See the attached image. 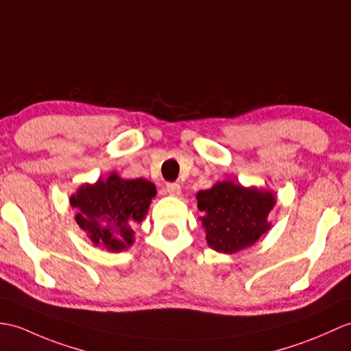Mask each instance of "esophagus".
Wrapping results in <instances>:
<instances>
[{
    "instance_id": "34e87169",
    "label": "esophagus",
    "mask_w": 351,
    "mask_h": 351,
    "mask_svg": "<svg viewBox=\"0 0 351 351\" xmlns=\"http://www.w3.org/2000/svg\"><path fill=\"white\" fill-rule=\"evenodd\" d=\"M166 193L169 195H173V197H178V195H181V185H179V184H167L166 185Z\"/></svg>"
}]
</instances>
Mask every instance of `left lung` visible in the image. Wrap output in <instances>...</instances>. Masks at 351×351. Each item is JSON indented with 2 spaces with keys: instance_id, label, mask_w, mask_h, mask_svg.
I'll return each instance as SVG.
<instances>
[{
  "instance_id": "1",
  "label": "left lung",
  "mask_w": 351,
  "mask_h": 351,
  "mask_svg": "<svg viewBox=\"0 0 351 351\" xmlns=\"http://www.w3.org/2000/svg\"><path fill=\"white\" fill-rule=\"evenodd\" d=\"M195 199L208 245L218 252L234 254L252 247L272 226L267 217L276 197L269 190L226 179L199 191Z\"/></svg>"
}]
</instances>
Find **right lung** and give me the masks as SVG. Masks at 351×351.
I'll return each instance as SVG.
<instances>
[{
    "mask_svg": "<svg viewBox=\"0 0 351 351\" xmlns=\"http://www.w3.org/2000/svg\"><path fill=\"white\" fill-rule=\"evenodd\" d=\"M156 195V185L146 179H124L112 172L106 179L80 185L70 205L76 210V223L95 247L121 252L134 243L133 227L143 221Z\"/></svg>",
    "mask_w": 351,
    "mask_h": 351,
    "instance_id": "right-lung-1",
    "label": "right lung"
}]
</instances>
